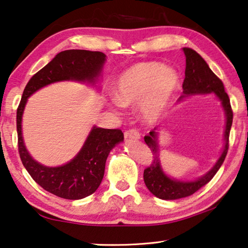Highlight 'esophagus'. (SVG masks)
<instances>
[{"instance_id": "1", "label": "esophagus", "mask_w": 248, "mask_h": 248, "mask_svg": "<svg viewBox=\"0 0 248 248\" xmlns=\"http://www.w3.org/2000/svg\"><path fill=\"white\" fill-rule=\"evenodd\" d=\"M125 138L131 139V140H140L141 139V134L136 130H128L124 133Z\"/></svg>"}]
</instances>
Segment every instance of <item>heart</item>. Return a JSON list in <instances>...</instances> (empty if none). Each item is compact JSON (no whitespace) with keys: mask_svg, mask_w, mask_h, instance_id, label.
<instances>
[{"mask_svg":"<svg viewBox=\"0 0 248 248\" xmlns=\"http://www.w3.org/2000/svg\"><path fill=\"white\" fill-rule=\"evenodd\" d=\"M180 86V76L174 68L150 62L133 64L115 81L116 108L139 104V114L145 121H155L166 112Z\"/></svg>","mask_w":248,"mask_h":248,"instance_id":"obj_1","label":"heart"}]
</instances>
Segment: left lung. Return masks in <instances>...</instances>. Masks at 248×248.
Returning a JSON list of instances; mask_svg holds the SVG:
<instances>
[{
    "label": "left lung",
    "instance_id": "1",
    "mask_svg": "<svg viewBox=\"0 0 248 248\" xmlns=\"http://www.w3.org/2000/svg\"><path fill=\"white\" fill-rule=\"evenodd\" d=\"M182 50H184L186 56V77L184 84H182L184 95L179 98V100H182L186 97L193 95H216L217 98L220 100L221 107L224 108L225 112V143L224 149H222L217 162L215 163V166L207 173H204L202 177L196 179V180L184 181L169 177L166 172L163 171L160 161L156 128H154L148 135H145L144 141L151 151H152L153 160L152 163L144 170L143 178H144L145 186L150 190V192L157 197V198L163 200H175L191 196L214 178V175L217 173V171L219 170L222 162H224L226 154H227L229 132H231L232 123L231 100H229L227 93L225 92L222 81L211 71L208 63L204 62V59L198 52H196L191 48H184Z\"/></svg>",
    "mask_w": 248,
    "mask_h": 248
}]
</instances>
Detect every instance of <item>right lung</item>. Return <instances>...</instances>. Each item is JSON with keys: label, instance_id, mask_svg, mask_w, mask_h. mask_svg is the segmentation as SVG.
Instances as JSON below:
<instances>
[{"label": "right lung", "instance_id": "add662e5", "mask_svg": "<svg viewBox=\"0 0 248 248\" xmlns=\"http://www.w3.org/2000/svg\"><path fill=\"white\" fill-rule=\"evenodd\" d=\"M106 62V55L88 50H64L33 75L23 91L16 110V130L21 161L37 184L52 195L78 200L98 189L105 172L107 156L123 142L121 130L93 126L86 141L69 162L59 167L39 163L28 152L22 135V116L28 98L39 89L58 81H78L96 86Z\"/></svg>", "mask_w": 248, "mask_h": 248}]
</instances>
